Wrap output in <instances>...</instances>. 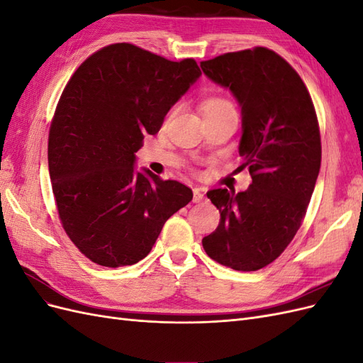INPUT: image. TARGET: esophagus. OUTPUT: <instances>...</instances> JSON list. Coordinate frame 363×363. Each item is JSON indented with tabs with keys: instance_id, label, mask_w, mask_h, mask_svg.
<instances>
[{
	"instance_id": "esophagus-1",
	"label": "esophagus",
	"mask_w": 363,
	"mask_h": 363,
	"mask_svg": "<svg viewBox=\"0 0 363 363\" xmlns=\"http://www.w3.org/2000/svg\"><path fill=\"white\" fill-rule=\"evenodd\" d=\"M203 200H204L203 191L199 189V188H195V189H194V203H200V201H203Z\"/></svg>"
}]
</instances>
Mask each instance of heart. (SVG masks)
I'll use <instances>...</instances> for the list:
<instances>
[{
  "mask_svg": "<svg viewBox=\"0 0 363 363\" xmlns=\"http://www.w3.org/2000/svg\"><path fill=\"white\" fill-rule=\"evenodd\" d=\"M233 107L224 98H208L207 101L203 104V112H212V111H221V108Z\"/></svg>",
  "mask_w": 363,
  "mask_h": 363,
  "instance_id": "b5f03b06",
  "label": "heart"
}]
</instances>
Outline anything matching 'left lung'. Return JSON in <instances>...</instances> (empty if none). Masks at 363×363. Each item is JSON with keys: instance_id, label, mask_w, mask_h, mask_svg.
Returning <instances> with one entry per match:
<instances>
[{"instance_id": "obj_1", "label": "left lung", "mask_w": 363, "mask_h": 363, "mask_svg": "<svg viewBox=\"0 0 363 363\" xmlns=\"http://www.w3.org/2000/svg\"><path fill=\"white\" fill-rule=\"evenodd\" d=\"M200 67L240 106V168L248 167L252 179L244 192H207L221 219L203 238V248L224 267L257 271L291 244L313 194L321 168L315 107L301 77L265 47L227 52Z\"/></svg>"}]
</instances>
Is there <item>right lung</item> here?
Masks as SVG:
<instances>
[{"label": "right lung", "instance_id": "1", "mask_svg": "<svg viewBox=\"0 0 363 363\" xmlns=\"http://www.w3.org/2000/svg\"><path fill=\"white\" fill-rule=\"evenodd\" d=\"M201 75L131 43L94 52L65 86L48 136V169L60 223L96 265H135L163 224L192 200L180 182L135 171L144 136Z\"/></svg>", "mask_w": 363, "mask_h": 363}]
</instances>
